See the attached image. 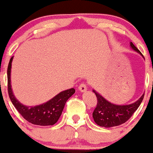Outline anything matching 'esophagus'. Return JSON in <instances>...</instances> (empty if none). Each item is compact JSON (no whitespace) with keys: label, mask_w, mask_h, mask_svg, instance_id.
I'll use <instances>...</instances> for the list:
<instances>
[{"label":"esophagus","mask_w":153,"mask_h":153,"mask_svg":"<svg viewBox=\"0 0 153 153\" xmlns=\"http://www.w3.org/2000/svg\"><path fill=\"white\" fill-rule=\"evenodd\" d=\"M79 91L81 92H85L86 90H87V87H86V85L85 83H82L78 88Z\"/></svg>","instance_id":"esophagus-1"}]
</instances>
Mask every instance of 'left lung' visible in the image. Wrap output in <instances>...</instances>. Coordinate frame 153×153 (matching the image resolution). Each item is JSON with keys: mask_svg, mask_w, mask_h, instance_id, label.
<instances>
[{"mask_svg": "<svg viewBox=\"0 0 153 153\" xmlns=\"http://www.w3.org/2000/svg\"><path fill=\"white\" fill-rule=\"evenodd\" d=\"M130 46L134 51L143 57L138 49L130 42ZM97 99V105L94 111L93 118L100 126L109 128L126 123L137 109L144 97V94L134 103L129 105H116L108 102L95 90H93Z\"/></svg>", "mask_w": 153, "mask_h": 153, "instance_id": "obj_1", "label": "left lung"}]
</instances>
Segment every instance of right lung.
Returning <instances> with one entry per match:
<instances>
[{
	"mask_svg": "<svg viewBox=\"0 0 153 153\" xmlns=\"http://www.w3.org/2000/svg\"><path fill=\"white\" fill-rule=\"evenodd\" d=\"M13 56L10 59L7 68L8 94L12 102L21 115L30 123L39 126H51L58 121L68 100L75 93L74 88L60 92L45 103L36 106H27L21 103L13 94L11 88V67Z\"/></svg>",
	"mask_w": 153,
	"mask_h": 153,
	"instance_id": "obj_1",
	"label": "right lung"
}]
</instances>
